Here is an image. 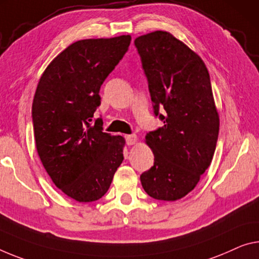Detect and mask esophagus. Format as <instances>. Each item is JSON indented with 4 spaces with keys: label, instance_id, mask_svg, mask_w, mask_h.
<instances>
[{
    "label": "esophagus",
    "instance_id": "1",
    "mask_svg": "<svg viewBox=\"0 0 259 259\" xmlns=\"http://www.w3.org/2000/svg\"><path fill=\"white\" fill-rule=\"evenodd\" d=\"M125 138H126L127 145H128V146H133V145H135V143H137V141H138V137H137V135H135V134L125 135Z\"/></svg>",
    "mask_w": 259,
    "mask_h": 259
}]
</instances>
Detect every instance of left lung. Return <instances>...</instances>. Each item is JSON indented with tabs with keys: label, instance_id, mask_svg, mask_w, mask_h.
<instances>
[{
	"label": "left lung",
	"instance_id": "8db88e82",
	"mask_svg": "<svg viewBox=\"0 0 259 259\" xmlns=\"http://www.w3.org/2000/svg\"><path fill=\"white\" fill-rule=\"evenodd\" d=\"M134 44L154 113L164 124L146 135L154 165L141 175V184L154 199L176 201L196 188L215 152L220 119L209 74L196 52L166 31L140 35Z\"/></svg>",
	"mask_w": 259,
	"mask_h": 259
}]
</instances>
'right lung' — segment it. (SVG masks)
<instances>
[{
	"label": "right lung",
	"instance_id": "1",
	"mask_svg": "<svg viewBox=\"0 0 259 259\" xmlns=\"http://www.w3.org/2000/svg\"><path fill=\"white\" fill-rule=\"evenodd\" d=\"M131 35L83 39L58 54L35 90V148L52 182L78 202L101 199L124 160L125 139L91 125L99 89L128 50Z\"/></svg>",
	"mask_w": 259,
	"mask_h": 259
}]
</instances>
